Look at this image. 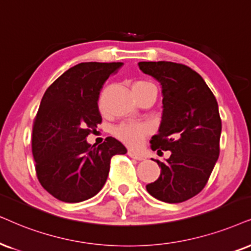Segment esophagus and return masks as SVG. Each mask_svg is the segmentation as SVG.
Returning <instances> with one entry per match:
<instances>
[{"mask_svg": "<svg viewBox=\"0 0 251 251\" xmlns=\"http://www.w3.org/2000/svg\"><path fill=\"white\" fill-rule=\"evenodd\" d=\"M128 156L132 157V158H135V160L138 161H142L145 160V156L142 154H139V153H135L134 151H128Z\"/></svg>", "mask_w": 251, "mask_h": 251, "instance_id": "obj_1", "label": "esophagus"}]
</instances>
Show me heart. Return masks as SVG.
I'll return each mask as SVG.
<instances>
[{
	"mask_svg": "<svg viewBox=\"0 0 251 251\" xmlns=\"http://www.w3.org/2000/svg\"><path fill=\"white\" fill-rule=\"evenodd\" d=\"M132 90L136 97L141 96L145 94H154L156 96V87L151 83V82L146 80H138L132 84ZM104 96H105V91L100 94V100H98V105L100 109L103 106ZM151 124L148 123H126L122 125L117 126L113 129V134L116 135L117 139L127 145L131 148H138L144 141L146 136H148L151 133Z\"/></svg>",
	"mask_w": 251,
	"mask_h": 251,
	"instance_id": "b5f03b06",
	"label": "heart"
}]
</instances>
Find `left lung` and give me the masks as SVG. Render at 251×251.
Instances as JSON below:
<instances>
[{
    "mask_svg": "<svg viewBox=\"0 0 251 251\" xmlns=\"http://www.w3.org/2000/svg\"><path fill=\"white\" fill-rule=\"evenodd\" d=\"M145 74L162 85V120L151 147L166 162L155 160L160 177L146 189L164 202H183L205 188L220 153L221 119L218 102L198 73L182 63L139 62Z\"/></svg>",
    "mask_w": 251,
    "mask_h": 251,
    "instance_id": "8db88e82",
    "label": "left lung"
}]
</instances>
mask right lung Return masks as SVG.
Listing matches in <instances>:
<instances>
[{
  "label": "right lung",
  "mask_w": 251,
  "mask_h": 251,
  "mask_svg": "<svg viewBox=\"0 0 251 251\" xmlns=\"http://www.w3.org/2000/svg\"><path fill=\"white\" fill-rule=\"evenodd\" d=\"M122 62H82L47 88L33 122L32 154L44 189L65 202L97 195L106 182L113 155L126 154L122 142L107 136L89 145L87 136L102 123L98 97Z\"/></svg>",
  "instance_id": "right-lung-1"
}]
</instances>
